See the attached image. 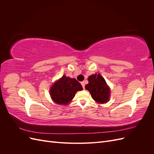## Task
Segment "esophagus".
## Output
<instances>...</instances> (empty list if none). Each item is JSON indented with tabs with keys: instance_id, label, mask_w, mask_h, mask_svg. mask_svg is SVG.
Masks as SVG:
<instances>
[{
	"instance_id": "1",
	"label": "esophagus",
	"mask_w": 154,
	"mask_h": 154,
	"mask_svg": "<svg viewBox=\"0 0 154 154\" xmlns=\"http://www.w3.org/2000/svg\"><path fill=\"white\" fill-rule=\"evenodd\" d=\"M81 84H82V85L83 88H85V82H81Z\"/></svg>"
}]
</instances>
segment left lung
Returning <instances> with one entry per match:
<instances>
[{
    "instance_id": "obj_1",
    "label": "left lung",
    "mask_w": 154,
    "mask_h": 154,
    "mask_svg": "<svg viewBox=\"0 0 154 154\" xmlns=\"http://www.w3.org/2000/svg\"><path fill=\"white\" fill-rule=\"evenodd\" d=\"M88 81L85 87L90 92L93 100L98 103H107L110 97V88L101 74H92L88 78Z\"/></svg>"
}]
</instances>
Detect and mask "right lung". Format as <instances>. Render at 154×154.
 I'll list each match as a JSON object with an SVG mask.
<instances>
[{"label":"right lung","mask_w":154,"mask_h":154,"mask_svg":"<svg viewBox=\"0 0 154 154\" xmlns=\"http://www.w3.org/2000/svg\"><path fill=\"white\" fill-rule=\"evenodd\" d=\"M82 90V85L75 78L63 75L51 86L49 93L56 103L66 105L74 98L77 91Z\"/></svg>","instance_id":"1"}]
</instances>
